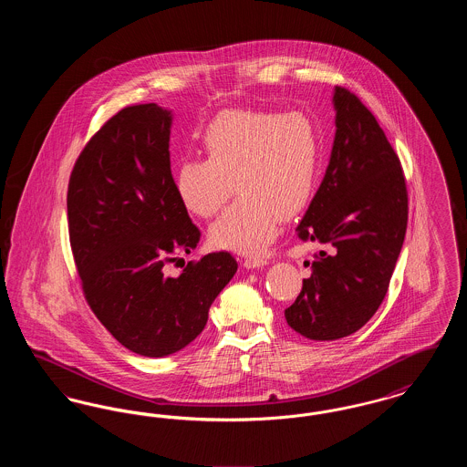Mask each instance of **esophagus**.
I'll return each instance as SVG.
<instances>
[{
    "mask_svg": "<svg viewBox=\"0 0 467 467\" xmlns=\"http://www.w3.org/2000/svg\"><path fill=\"white\" fill-rule=\"evenodd\" d=\"M267 265V259L265 257H246L244 266L246 269H255V267H265Z\"/></svg>",
    "mask_w": 467,
    "mask_h": 467,
    "instance_id": "esophagus-1",
    "label": "esophagus"
}]
</instances>
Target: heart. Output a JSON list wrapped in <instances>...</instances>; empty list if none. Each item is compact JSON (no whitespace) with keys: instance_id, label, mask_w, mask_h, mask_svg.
Masks as SVG:
<instances>
[{"instance_id":"heart-1","label":"heart","mask_w":467,"mask_h":467,"mask_svg":"<svg viewBox=\"0 0 467 467\" xmlns=\"http://www.w3.org/2000/svg\"><path fill=\"white\" fill-rule=\"evenodd\" d=\"M200 143L204 159H183L173 173L180 204L208 219L234 183L242 196L210 225V242L246 255L265 252L284 217L313 196L320 161L315 120L299 110H227L206 126Z\"/></svg>"}]
</instances>
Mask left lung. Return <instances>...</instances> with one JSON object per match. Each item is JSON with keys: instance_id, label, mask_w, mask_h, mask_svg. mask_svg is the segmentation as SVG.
Instances as JSON below:
<instances>
[{"instance_id": "8db88e82", "label": "left lung", "mask_w": 467, "mask_h": 467, "mask_svg": "<svg viewBox=\"0 0 467 467\" xmlns=\"http://www.w3.org/2000/svg\"><path fill=\"white\" fill-rule=\"evenodd\" d=\"M333 150L324 180L296 227L320 244L310 278L285 310L296 333L334 341L358 331L381 305L400 257L408 196L400 162L375 115L334 88Z\"/></svg>"}]
</instances>
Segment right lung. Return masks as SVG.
<instances>
[{
  "mask_svg": "<svg viewBox=\"0 0 467 467\" xmlns=\"http://www.w3.org/2000/svg\"><path fill=\"white\" fill-rule=\"evenodd\" d=\"M173 111L128 107L90 138L67 187L69 242L86 299L107 331L143 357L175 354L206 326L238 265L227 252L189 261L200 229L180 204L170 168Z\"/></svg>",
  "mask_w": 467,
  "mask_h": 467,
  "instance_id": "right-lung-1",
  "label": "right lung"
}]
</instances>
